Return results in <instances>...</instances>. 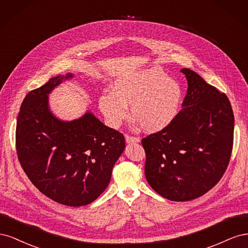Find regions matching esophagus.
Returning a JSON list of instances; mask_svg holds the SVG:
<instances>
[{
	"mask_svg": "<svg viewBox=\"0 0 248 248\" xmlns=\"http://www.w3.org/2000/svg\"><path fill=\"white\" fill-rule=\"evenodd\" d=\"M125 140L127 144H133V142H140V139L137 137H130V136H125Z\"/></svg>",
	"mask_w": 248,
	"mask_h": 248,
	"instance_id": "34e87169",
	"label": "esophagus"
}]
</instances>
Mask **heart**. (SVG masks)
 Segmentation results:
<instances>
[{"instance_id": "1", "label": "heart", "mask_w": 248, "mask_h": 248, "mask_svg": "<svg viewBox=\"0 0 248 248\" xmlns=\"http://www.w3.org/2000/svg\"><path fill=\"white\" fill-rule=\"evenodd\" d=\"M183 100L179 81L158 67L134 71L115 79L111 92L100 96L98 107L107 123L117 128L128 116L148 133L166 129L177 118Z\"/></svg>"}]
</instances>
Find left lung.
Listing matches in <instances>:
<instances>
[{
    "label": "left lung",
    "mask_w": 248,
    "mask_h": 248,
    "mask_svg": "<svg viewBox=\"0 0 248 248\" xmlns=\"http://www.w3.org/2000/svg\"><path fill=\"white\" fill-rule=\"evenodd\" d=\"M187 94L175 121L141 140L145 175L152 188L170 201L197 199L219 181L230 161L234 114L226 94L197 72L180 70Z\"/></svg>",
    "instance_id": "obj_1"
}]
</instances>
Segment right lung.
I'll use <instances>...</instances> for the list:
<instances>
[{"label":"right lung","instance_id":"1","mask_svg":"<svg viewBox=\"0 0 248 248\" xmlns=\"http://www.w3.org/2000/svg\"><path fill=\"white\" fill-rule=\"evenodd\" d=\"M72 73L51 78L30 92L16 124V151L22 169L43 194L59 204L80 207L106 190L125 138L86 111L71 121L56 117L48 95Z\"/></svg>","mask_w":248,"mask_h":248}]
</instances>
